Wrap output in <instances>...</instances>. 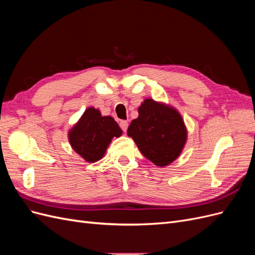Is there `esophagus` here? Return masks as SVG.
I'll return each mask as SVG.
<instances>
[{
	"instance_id": "34e87169",
	"label": "esophagus",
	"mask_w": 255,
	"mask_h": 255,
	"mask_svg": "<svg viewBox=\"0 0 255 255\" xmlns=\"http://www.w3.org/2000/svg\"><path fill=\"white\" fill-rule=\"evenodd\" d=\"M119 125H120V128H122L123 132H127L128 127V122L126 121V120H121V121L119 122Z\"/></svg>"
}]
</instances>
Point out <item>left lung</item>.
<instances>
[{
    "mask_svg": "<svg viewBox=\"0 0 255 255\" xmlns=\"http://www.w3.org/2000/svg\"><path fill=\"white\" fill-rule=\"evenodd\" d=\"M128 136L154 165L166 167L181 155L187 128L173 106L146 98L138 107V117L130 122Z\"/></svg>",
    "mask_w": 255,
    "mask_h": 255,
    "instance_id": "obj_1",
    "label": "left lung"
}]
</instances>
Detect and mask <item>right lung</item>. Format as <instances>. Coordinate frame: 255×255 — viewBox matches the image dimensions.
<instances>
[{
	"instance_id": "1",
	"label": "right lung",
	"mask_w": 255,
	"mask_h": 255,
	"mask_svg": "<svg viewBox=\"0 0 255 255\" xmlns=\"http://www.w3.org/2000/svg\"><path fill=\"white\" fill-rule=\"evenodd\" d=\"M122 135V129L112 116H102L95 107H88L79 121L69 129L71 148L87 163L101 159L114 137Z\"/></svg>"
}]
</instances>
